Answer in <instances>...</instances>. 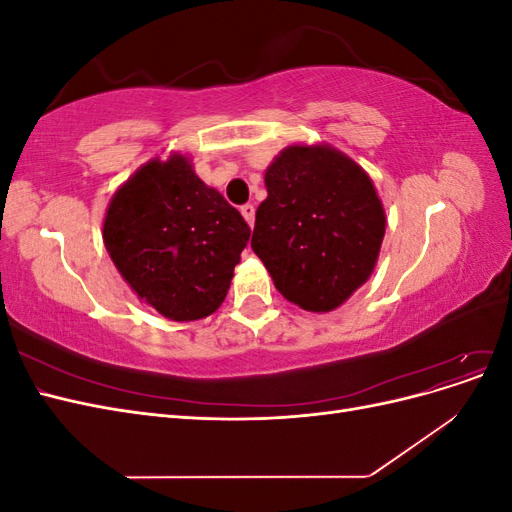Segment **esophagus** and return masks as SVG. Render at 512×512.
<instances>
[{
  "label": "esophagus",
  "instance_id": "1",
  "mask_svg": "<svg viewBox=\"0 0 512 512\" xmlns=\"http://www.w3.org/2000/svg\"><path fill=\"white\" fill-rule=\"evenodd\" d=\"M241 215H243V218H245V222H247V224L254 226V215H256V209H254V205H250V203L243 205V207H241Z\"/></svg>",
  "mask_w": 512,
  "mask_h": 512
}]
</instances>
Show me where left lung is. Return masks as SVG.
<instances>
[{
	"label": "left lung",
	"instance_id": "left-lung-1",
	"mask_svg": "<svg viewBox=\"0 0 512 512\" xmlns=\"http://www.w3.org/2000/svg\"><path fill=\"white\" fill-rule=\"evenodd\" d=\"M265 185L252 250L290 303L331 312L374 271L386 226L374 183L327 145H292Z\"/></svg>",
	"mask_w": 512,
	"mask_h": 512
}]
</instances>
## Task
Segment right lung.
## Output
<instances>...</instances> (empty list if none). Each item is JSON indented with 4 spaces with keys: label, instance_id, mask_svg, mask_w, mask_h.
<instances>
[{
    "label": "right lung",
    "instance_id": "1",
    "mask_svg": "<svg viewBox=\"0 0 512 512\" xmlns=\"http://www.w3.org/2000/svg\"><path fill=\"white\" fill-rule=\"evenodd\" d=\"M250 226L183 156L151 160L121 185L104 245L132 290L170 320L213 314L226 299Z\"/></svg>",
    "mask_w": 512,
    "mask_h": 512
}]
</instances>
